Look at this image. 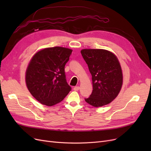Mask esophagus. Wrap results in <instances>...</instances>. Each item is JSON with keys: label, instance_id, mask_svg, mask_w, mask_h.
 Segmentation results:
<instances>
[{"label": "esophagus", "instance_id": "34e87169", "mask_svg": "<svg viewBox=\"0 0 151 151\" xmlns=\"http://www.w3.org/2000/svg\"><path fill=\"white\" fill-rule=\"evenodd\" d=\"M79 86H76V87H74V91H79Z\"/></svg>", "mask_w": 151, "mask_h": 151}]
</instances>
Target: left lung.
<instances>
[{
  "mask_svg": "<svg viewBox=\"0 0 151 151\" xmlns=\"http://www.w3.org/2000/svg\"><path fill=\"white\" fill-rule=\"evenodd\" d=\"M81 54L92 76L93 92L86 102L94 107L110 103L120 92L123 73L115 54L104 49H83Z\"/></svg>",
  "mask_w": 151,
  "mask_h": 151,
  "instance_id": "8db88e82",
  "label": "left lung"
}]
</instances>
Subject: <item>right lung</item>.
<instances>
[{
  "instance_id": "right-lung-1",
  "label": "right lung",
  "mask_w": 151,
  "mask_h": 151,
  "mask_svg": "<svg viewBox=\"0 0 151 151\" xmlns=\"http://www.w3.org/2000/svg\"><path fill=\"white\" fill-rule=\"evenodd\" d=\"M72 50L61 47L36 52L26 70L27 88L41 104L52 106L61 102L71 90L66 81L65 65Z\"/></svg>"
}]
</instances>
